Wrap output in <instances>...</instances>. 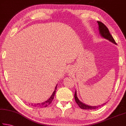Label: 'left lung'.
I'll return each mask as SVG.
<instances>
[{
  "label": "left lung",
  "mask_w": 126,
  "mask_h": 126,
  "mask_svg": "<svg viewBox=\"0 0 126 126\" xmlns=\"http://www.w3.org/2000/svg\"><path fill=\"white\" fill-rule=\"evenodd\" d=\"M99 26V34H101L102 37H103L105 39H107L108 40H110V42L113 43L115 44H116V43L115 42L114 39L113 38L112 35L110 34V31L107 28L105 25H104L103 23H102L101 22H99V21H98L97 22ZM74 99H75V101L76 102V103H77L78 105L80 108L83 110H95L96 108H98L99 107H101V106H88L87 104H85L84 103H83L82 102H81L78 99L77 95V93H76V91L75 92V94H74ZM104 104H102L101 106L104 105Z\"/></svg>",
  "instance_id": "8db88e82"
}]
</instances>
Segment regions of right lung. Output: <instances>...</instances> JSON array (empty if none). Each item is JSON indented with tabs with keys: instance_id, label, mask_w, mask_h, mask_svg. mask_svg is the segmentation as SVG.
Returning <instances> with one entry per match:
<instances>
[{
	"instance_id": "add662e5",
	"label": "right lung",
	"mask_w": 126,
	"mask_h": 126,
	"mask_svg": "<svg viewBox=\"0 0 126 126\" xmlns=\"http://www.w3.org/2000/svg\"><path fill=\"white\" fill-rule=\"evenodd\" d=\"M57 90V86L55 88V90L53 92V94L51 95L50 97L49 98L48 100H47L46 102H43L42 103H37V104H32L31 105L34 107H38V108H44V107H46L48 106L49 104L52 103V101L54 99V95L55 94V92H56Z\"/></svg>"
}]
</instances>
